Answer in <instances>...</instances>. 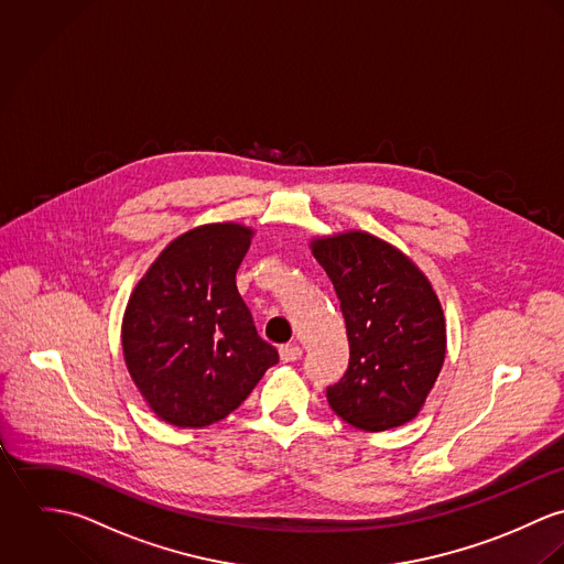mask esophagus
Instances as JSON below:
<instances>
[{
    "mask_svg": "<svg viewBox=\"0 0 564 564\" xmlns=\"http://www.w3.org/2000/svg\"><path fill=\"white\" fill-rule=\"evenodd\" d=\"M279 357H281L283 364L299 361V359L303 357V350H301V346H296V344H285V346L279 348Z\"/></svg>",
    "mask_w": 564,
    "mask_h": 564,
    "instance_id": "34e87169",
    "label": "esophagus"
}]
</instances>
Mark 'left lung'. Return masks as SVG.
Returning a JSON list of instances; mask_svg holds the SVG:
<instances>
[{
    "mask_svg": "<svg viewBox=\"0 0 564 564\" xmlns=\"http://www.w3.org/2000/svg\"><path fill=\"white\" fill-rule=\"evenodd\" d=\"M312 252L335 288L350 344L346 375L326 387L330 409L368 433L411 422L445 359L431 281L404 252L364 231L313 240Z\"/></svg>",
    "mask_w": 564,
    "mask_h": 564,
    "instance_id": "left-lung-1",
    "label": "left lung"
}]
</instances>
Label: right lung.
Wrapping results in <instances>:
<instances>
[{"instance_id":"add662e5","label":"right lung","mask_w":564,"mask_h":564,"mask_svg":"<svg viewBox=\"0 0 564 564\" xmlns=\"http://www.w3.org/2000/svg\"><path fill=\"white\" fill-rule=\"evenodd\" d=\"M251 238L252 229L236 223L192 229L160 252L127 303V370L153 413L173 426L225 420L279 364L236 285Z\"/></svg>"}]
</instances>
